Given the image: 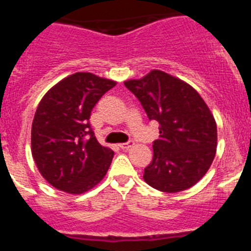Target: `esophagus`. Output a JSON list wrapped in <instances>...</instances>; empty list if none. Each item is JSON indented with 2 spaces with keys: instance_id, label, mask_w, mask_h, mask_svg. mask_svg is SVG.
Instances as JSON below:
<instances>
[{
  "instance_id": "esophagus-1",
  "label": "esophagus",
  "mask_w": 251,
  "mask_h": 251,
  "mask_svg": "<svg viewBox=\"0 0 251 251\" xmlns=\"http://www.w3.org/2000/svg\"><path fill=\"white\" fill-rule=\"evenodd\" d=\"M133 145H134V142L129 141V142H127V143H121V145H119V147H121L122 150H129L130 147H133Z\"/></svg>"
}]
</instances>
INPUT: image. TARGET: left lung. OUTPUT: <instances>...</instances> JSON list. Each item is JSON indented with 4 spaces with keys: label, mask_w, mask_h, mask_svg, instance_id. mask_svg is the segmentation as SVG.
Here are the masks:
<instances>
[{
    "label": "left lung",
    "mask_w": 251,
    "mask_h": 251,
    "mask_svg": "<svg viewBox=\"0 0 251 251\" xmlns=\"http://www.w3.org/2000/svg\"><path fill=\"white\" fill-rule=\"evenodd\" d=\"M124 85L138 98L148 118L159 124L143 179L168 194L196 185L211 166L217 147L216 122L205 100L190 84L156 69Z\"/></svg>",
    "instance_id": "1"
}]
</instances>
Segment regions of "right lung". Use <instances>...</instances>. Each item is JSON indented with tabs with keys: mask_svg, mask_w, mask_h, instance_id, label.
Returning a JSON list of instances; mask_svg holds the SVG:
<instances>
[{
	"mask_svg": "<svg viewBox=\"0 0 251 251\" xmlns=\"http://www.w3.org/2000/svg\"><path fill=\"white\" fill-rule=\"evenodd\" d=\"M115 84L92 73H75L40 100L31 127V153L41 176L60 191L84 194L106 175L114 152L97 141L89 118Z\"/></svg>",
	"mask_w": 251,
	"mask_h": 251,
	"instance_id": "obj_1",
	"label": "right lung"
}]
</instances>
